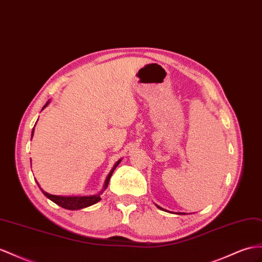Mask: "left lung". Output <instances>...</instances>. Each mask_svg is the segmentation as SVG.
Returning a JSON list of instances; mask_svg holds the SVG:
<instances>
[{
  "label": "left lung",
  "mask_w": 262,
  "mask_h": 262,
  "mask_svg": "<svg viewBox=\"0 0 262 262\" xmlns=\"http://www.w3.org/2000/svg\"><path fill=\"white\" fill-rule=\"evenodd\" d=\"M157 207H158V206H157ZM158 208H160V207H158ZM160 209H162V208H160ZM178 214H185V213H182V212H179Z\"/></svg>",
  "instance_id": "8db88e82"
}]
</instances>
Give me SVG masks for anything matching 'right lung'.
Masks as SVG:
<instances>
[{"label": "right lung", "instance_id": "add662e5", "mask_svg": "<svg viewBox=\"0 0 262 262\" xmlns=\"http://www.w3.org/2000/svg\"><path fill=\"white\" fill-rule=\"evenodd\" d=\"M49 105V102L44 105L43 108H45L46 106ZM33 133H34V128L32 130V137H33ZM122 162V159H119L118 162L115 164V166L113 167V169L111 170V172L108 173V176H107L106 180H105V185H104V189H106V187L108 186L110 183V179L113 175L114 170L116 169V167L119 165V163ZM42 192L44 195L48 197L49 199H51L53 203H55L56 205L61 206L62 208H65V209H69V210H77V209H82V208H86V207H90L94 204L98 203V201L102 199L100 198V193H97V195H93V196H76V197H63V196H55V195H51V193H48L46 191L42 190Z\"/></svg>", "mask_w": 262, "mask_h": 262}]
</instances>
